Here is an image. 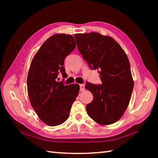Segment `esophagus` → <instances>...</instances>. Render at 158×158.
<instances>
[{
    "label": "esophagus",
    "mask_w": 158,
    "mask_h": 158,
    "mask_svg": "<svg viewBox=\"0 0 158 158\" xmlns=\"http://www.w3.org/2000/svg\"><path fill=\"white\" fill-rule=\"evenodd\" d=\"M79 87H80V90L81 91H84L85 90V85L84 84H79Z\"/></svg>",
    "instance_id": "1"
}]
</instances>
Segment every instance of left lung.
I'll return each mask as SVG.
<instances>
[{"mask_svg": "<svg viewBox=\"0 0 158 158\" xmlns=\"http://www.w3.org/2000/svg\"><path fill=\"white\" fill-rule=\"evenodd\" d=\"M77 48L91 69H98L101 84L85 83L93 100L86 105L89 116L102 125L121 118L130 100L134 81L126 53L111 37L98 33L74 34Z\"/></svg>", "mask_w": 158, "mask_h": 158, "instance_id": "left-lung-1", "label": "left lung"}]
</instances>
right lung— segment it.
<instances>
[{
    "mask_svg": "<svg viewBox=\"0 0 158 158\" xmlns=\"http://www.w3.org/2000/svg\"><path fill=\"white\" fill-rule=\"evenodd\" d=\"M76 47L71 35L56 34L45 41L32 60L27 78L31 106L44 123L50 126L63 123L69 118L79 85L57 81L59 73L67 74L64 60Z\"/></svg>",
    "mask_w": 158,
    "mask_h": 158,
    "instance_id": "obj_1",
    "label": "right lung"
}]
</instances>
